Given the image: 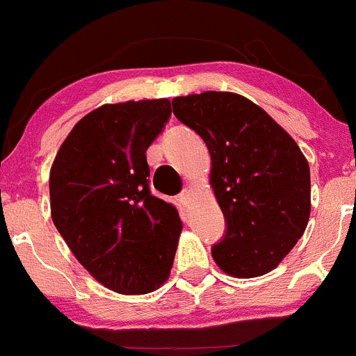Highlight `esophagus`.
Returning <instances> with one entry per match:
<instances>
[{
    "mask_svg": "<svg viewBox=\"0 0 356 356\" xmlns=\"http://www.w3.org/2000/svg\"><path fill=\"white\" fill-rule=\"evenodd\" d=\"M178 200L183 204V206H190V200H192V190L183 188V192L178 195Z\"/></svg>",
    "mask_w": 356,
    "mask_h": 356,
    "instance_id": "1",
    "label": "esophagus"
}]
</instances>
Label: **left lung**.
<instances>
[{"label": "left lung", "mask_w": 356, "mask_h": 356, "mask_svg": "<svg viewBox=\"0 0 356 356\" xmlns=\"http://www.w3.org/2000/svg\"><path fill=\"white\" fill-rule=\"evenodd\" d=\"M173 114L206 143L211 186L227 221L216 265L238 279L275 268L309 220V166L289 133L261 107L228 91L173 98Z\"/></svg>", "instance_id": "1"}]
</instances>
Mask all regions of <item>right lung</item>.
I'll return each mask as SVG.
<instances>
[{"label":"right lung","instance_id":"add662e5","mask_svg":"<svg viewBox=\"0 0 356 356\" xmlns=\"http://www.w3.org/2000/svg\"><path fill=\"white\" fill-rule=\"evenodd\" d=\"M171 104H107L84 115L50 171L51 220L77 261L119 294H147L170 277L181 221L152 195L147 149Z\"/></svg>","mask_w":356,"mask_h":356}]
</instances>
